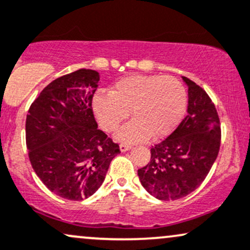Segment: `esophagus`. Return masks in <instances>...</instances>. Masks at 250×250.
Segmentation results:
<instances>
[{
    "mask_svg": "<svg viewBox=\"0 0 250 250\" xmlns=\"http://www.w3.org/2000/svg\"><path fill=\"white\" fill-rule=\"evenodd\" d=\"M130 148H131V146H130V145H128V144H121L120 145L121 152H127V150H129Z\"/></svg>",
    "mask_w": 250,
    "mask_h": 250,
    "instance_id": "esophagus-1",
    "label": "esophagus"
}]
</instances>
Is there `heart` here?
Here are the masks:
<instances>
[{
  "instance_id": "b5f03b06",
  "label": "heart",
  "mask_w": 250,
  "mask_h": 250,
  "mask_svg": "<svg viewBox=\"0 0 250 250\" xmlns=\"http://www.w3.org/2000/svg\"><path fill=\"white\" fill-rule=\"evenodd\" d=\"M94 114L104 131L116 130L130 115L133 121L116 134L120 141L139 142L171 134L186 109V90L174 77L131 75L111 85L109 94L97 92Z\"/></svg>"
}]
</instances>
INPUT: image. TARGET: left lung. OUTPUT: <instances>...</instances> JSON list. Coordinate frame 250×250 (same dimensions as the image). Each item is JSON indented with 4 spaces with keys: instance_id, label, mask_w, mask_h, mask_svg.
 Here are the masks:
<instances>
[{
    "instance_id": "8db88e82",
    "label": "left lung",
    "mask_w": 250,
    "mask_h": 250,
    "mask_svg": "<svg viewBox=\"0 0 250 250\" xmlns=\"http://www.w3.org/2000/svg\"><path fill=\"white\" fill-rule=\"evenodd\" d=\"M188 114L169 136L150 148V160L138 171L142 186L160 201H175L204 182L218 155L221 125L215 104L191 79Z\"/></svg>"
}]
</instances>
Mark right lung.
Wrapping results in <instances>:
<instances>
[{"mask_svg": "<svg viewBox=\"0 0 250 250\" xmlns=\"http://www.w3.org/2000/svg\"><path fill=\"white\" fill-rule=\"evenodd\" d=\"M100 73L75 71L49 83L32 103L26 144L32 167L57 196L89 198L102 185L119 145L97 128L92 97Z\"/></svg>", "mask_w": 250, "mask_h": 250, "instance_id": "right-lung-1", "label": "right lung"}]
</instances>
